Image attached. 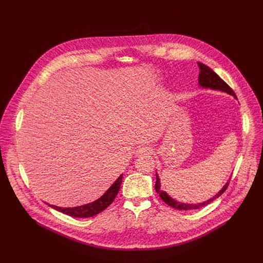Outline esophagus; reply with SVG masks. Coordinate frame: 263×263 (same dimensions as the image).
<instances>
[{"instance_id": "1", "label": "esophagus", "mask_w": 263, "mask_h": 263, "mask_svg": "<svg viewBox=\"0 0 263 263\" xmlns=\"http://www.w3.org/2000/svg\"><path fill=\"white\" fill-rule=\"evenodd\" d=\"M151 153V147L146 146V145H142L140 147H138L136 149V156H143V155H147Z\"/></svg>"}]
</instances>
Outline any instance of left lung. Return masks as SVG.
Listing matches in <instances>:
<instances>
[{"instance_id": "1", "label": "left lung", "mask_w": 263, "mask_h": 263, "mask_svg": "<svg viewBox=\"0 0 263 263\" xmlns=\"http://www.w3.org/2000/svg\"><path fill=\"white\" fill-rule=\"evenodd\" d=\"M199 67H200V73H199V85L203 88H210V89H214V90H220L223 92H227L231 96H233L236 99V96L233 91V89L224 82L216 72H214L209 66L198 62ZM231 179V177H230ZM230 179L228 180V182L222 186V189L212 198H210L209 200L202 202V203H197V204H189V203H181L178 202L176 200H174L172 197H170L166 192L162 191L161 189V183H160V178L158 176V174L156 173V183H155V191L156 193L159 195V197L162 199L163 202H165L168 206L178 209V210H191V209H199L201 207H204L206 205H208L209 203H211L212 201H214L215 199H217L219 196H221L223 194V192L227 190V187L229 185Z\"/></svg>"}]
</instances>
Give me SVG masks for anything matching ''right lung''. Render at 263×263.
Segmentation results:
<instances>
[{"label":"right lung","mask_w":263,"mask_h":263,"mask_svg":"<svg viewBox=\"0 0 263 263\" xmlns=\"http://www.w3.org/2000/svg\"><path fill=\"white\" fill-rule=\"evenodd\" d=\"M122 179H123V174L117 179V181L112 184L108 191L98 200L85 204V205H81V206H77V207H67V208H61L55 205H50L48 204L50 207L54 208L55 210H58L64 214H67L69 216H73V217H91L93 215L99 214L100 212H102L103 210H105L112 202L115 201L120 189H121V184H122Z\"/></svg>","instance_id":"obj_1"}]
</instances>
